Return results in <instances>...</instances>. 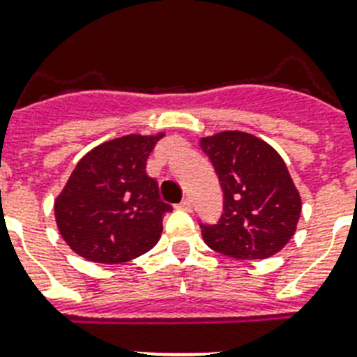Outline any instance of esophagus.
<instances>
[{"label": "esophagus", "instance_id": "obj_1", "mask_svg": "<svg viewBox=\"0 0 357 357\" xmlns=\"http://www.w3.org/2000/svg\"><path fill=\"white\" fill-rule=\"evenodd\" d=\"M175 208H178V210H184V211H191L193 210V204H191L190 199H182L181 202L175 206Z\"/></svg>", "mask_w": 357, "mask_h": 357}]
</instances>
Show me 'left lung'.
I'll list each match as a JSON object with an SVG mask.
<instances>
[{
  "mask_svg": "<svg viewBox=\"0 0 357 357\" xmlns=\"http://www.w3.org/2000/svg\"><path fill=\"white\" fill-rule=\"evenodd\" d=\"M225 193L217 225H200L211 250L253 261L281 252L294 237L301 197L287 164L272 146L243 131H222L200 140Z\"/></svg>",
  "mask_w": 357,
  "mask_h": 357,
  "instance_id": "obj_1",
  "label": "left lung"
}]
</instances>
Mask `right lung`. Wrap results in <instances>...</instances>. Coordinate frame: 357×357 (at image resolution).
I'll return each instance as SVG.
<instances>
[{
  "label": "right lung",
  "mask_w": 357,
  "mask_h": 357,
  "mask_svg": "<svg viewBox=\"0 0 357 357\" xmlns=\"http://www.w3.org/2000/svg\"><path fill=\"white\" fill-rule=\"evenodd\" d=\"M162 137L114 138L76 164L54 202L56 225L73 252L93 263L120 264L158 243L172 206L160 200L146 162Z\"/></svg>",
  "instance_id": "right-lung-1"
}]
</instances>
